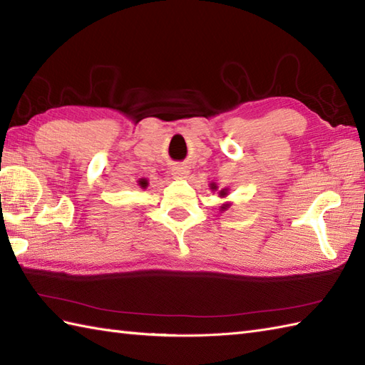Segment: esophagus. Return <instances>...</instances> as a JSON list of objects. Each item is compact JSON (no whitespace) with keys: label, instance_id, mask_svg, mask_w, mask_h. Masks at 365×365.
Returning a JSON list of instances; mask_svg holds the SVG:
<instances>
[{"label":"esophagus","instance_id":"34e87169","mask_svg":"<svg viewBox=\"0 0 365 365\" xmlns=\"http://www.w3.org/2000/svg\"><path fill=\"white\" fill-rule=\"evenodd\" d=\"M188 174H190V170H188L187 166L175 165V166L173 168V175H174L175 178H185V177H188Z\"/></svg>","mask_w":365,"mask_h":365}]
</instances>
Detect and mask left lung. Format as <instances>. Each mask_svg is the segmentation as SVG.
<instances>
[{
    "label": "left lung",
    "instance_id": "8db88e82",
    "mask_svg": "<svg viewBox=\"0 0 365 365\" xmlns=\"http://www.w3.org/2000/svg\"><path fill=\"white\" fill-rule=\"evenodd\" d=\"M216 188H218V187H216V185H212V190H216ZM226 195H227V192L224 191V190L220 191V196H226ZM227 208H229V204H224V205L221 207V210H227Z\"/></svg>",
    "mask_w": 365,
    "mask_h": 365
}]
</instances>
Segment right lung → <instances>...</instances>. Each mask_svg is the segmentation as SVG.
I'll list each match as a JSON object with an SVG mask.
<instances>
[{"instance_id":"1","label":"right lung","mask_w":365,"mask_h":365,"mask_svg":"<svg viewBox=\"0 0 365 365\" xmlns=\"http://www.w3.org/2000/svg\"><path fill=\"white\" fill-rule=\"evenodd\" d=\"M139 185H141L143 188H145L147 187V180H144V178H143V180H139Z\"/></svg>"}]
</instances>
